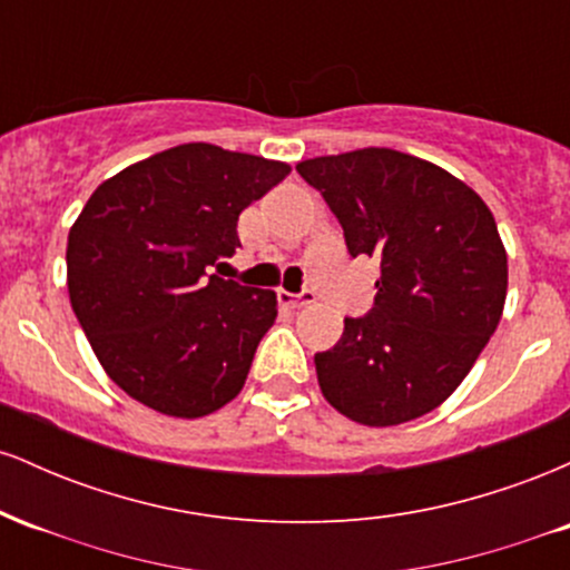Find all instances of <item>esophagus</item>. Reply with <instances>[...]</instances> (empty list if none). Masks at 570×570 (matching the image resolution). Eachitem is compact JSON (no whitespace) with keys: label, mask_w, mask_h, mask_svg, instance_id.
Instances as JSON below:
<instances>
[{"label":"esophagus","mask_w":570,"mask_h":570,"mask_svg":"<svg viewBox=\"0 0 570 570\" xmlns=\"http://www.w3.org/2000/svg\"><path fill=\"white\" fill-rule=\"evenodd\" d=\"M278 299H281V303H284L286 307H305V305H311L313 299H316V294H313V292H299V294L281 292Z\"/></svg>","instance_id":"34e87169"}]
</instances>
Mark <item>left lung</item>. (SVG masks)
<instances>
[{"label":"left lung","mask_w":570,"mask_h":570,"mask_svg":"<svg viewBox=\"0 0 570 570\" xmlns=\"http://www.w3.org/2000/svg\"><path fill=\"white\" fill-rule=\"evenodd\" d=\"M297 174L324 195L351 257L381 259L372 311L313 358L324 399L362 426L426 415L501 322L509 273L493 214L453 174L396 149L303 160Z\"/></svg>","instance_id":"obj_1"}]
</instances>
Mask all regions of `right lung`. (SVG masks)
I'll use <instances>...</instances> for the list:
<instances>
[{
	"label": "right lung",
	"mask_w": 570,
	"mask_h": 570,
	"mask_svg": "<svg viewBox=\"0 0 570 570\" xmlns=\"http://www.w3.org/2000/svg\"><path fill=\"white\" fill-rule=\"evenodd\" d=\"M289 171L193 141L122 168L85 203L67 244L71 311L130 399L203 417L240 394L278 299L208 267L233 257L240 212Z\"/></svg>",
	"instance_id": "right-lung-1"
}]
</instances>
